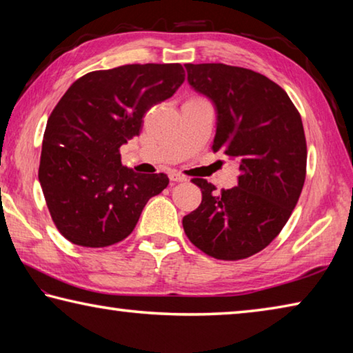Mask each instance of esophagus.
Masks as SVG:
<instances>
[{"label":"esophagus","mask_w":353,"mask_h":353,"mask_svg":"<svg viewBox=\"0 0 353 353\" xmlns=\"http://www.w3.org/2000/svg\"><path fill=\"white\" fill-rule=\"evenodd\" d=\"M170 179H171V182H187V177L179 174V172H176V171L170 172Z\"/></svg>","instance_id":"34e87169"}]
</instances>
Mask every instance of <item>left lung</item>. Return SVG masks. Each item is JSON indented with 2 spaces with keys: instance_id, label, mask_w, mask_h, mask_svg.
<instances>
[{
  "instance_id": "8db88e82",
  "label": "left lung",
  "mask_w": 353,
  "mask_h": 353,
  "mask_svg": "<svg viewBox=\"0 0 353 353\" xmlns=\"http://www.w3.org/2000/svg\"><path fill=\"white\" fill-rule=\"evenodd\" d=\"M188 83L212 101L216 135L212 149L240 162L236 187L216 193L193 179L201 205L183 216V230L202 252L241 260L265 249L290 219L307 172L302 119L282 87L252 70L187 63Z\"/></svg>"
}]
</instances>
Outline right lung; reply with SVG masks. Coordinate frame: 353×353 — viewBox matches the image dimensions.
<instances>
[{
  "label": "right lung",
  "instance_id": "obj_1",
  "mask_svg": "<svg viewBox=\"0 0 353 353\" xmlns=\"http://www.w3.org/2000/svg\"><path fill=\"white\" fill-rule=\"evenodd\" d=\"M183 81L181 63H134L92 71L65 92L48 118L39 181L68 241L83 248L123 241L146 202L168 187L163 172L139 174L123 166L119 148Z\"/></svg>",
  "mask_w": 353,
  "mask_h": 353
}]
</instances>
